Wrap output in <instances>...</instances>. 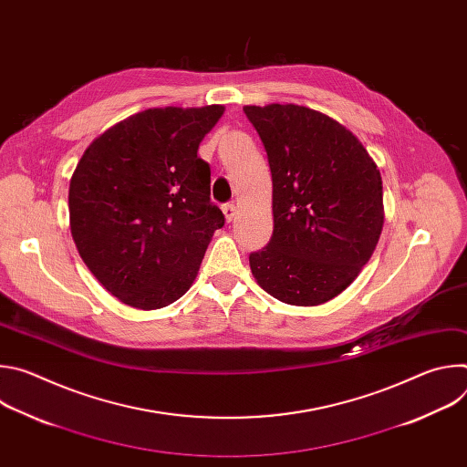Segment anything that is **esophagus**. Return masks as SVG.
<instances>
[{"label":"esophagus","instance_id":"obj_1","mask_svg":"<svg viewBox=\"0 0 467 467\" xmlns=\"http://www.w3.org/2000/svg\"><path fill=\"white\" fill-rule=\"evenodd\" d=\"M236 213H238V209H236L234 203H225V205H223V214H225V220H227V222H233L234 216H236Z\"/></svg>","mask_w":467,"mask_h":467}]
</instances>
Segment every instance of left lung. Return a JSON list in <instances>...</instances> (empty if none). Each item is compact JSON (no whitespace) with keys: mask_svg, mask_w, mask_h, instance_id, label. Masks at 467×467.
<instances>
[{"mask_svg":"<svg viewBox=\"0 0 467 467\" xmlns=\"http://www.w3.org/2000/svg\"><path fill=\"white\" fill-rule=\"evenodd\" d=\"M268 153L274 234L249 254L275 299L316 306L342 294L371 258L384 223L382 179L362 142L301 105H245Z\"/></svg>","mask_w":467,"mask_h":467,"instance_id":"8db88e82","label":"left lung"}]
</instances>
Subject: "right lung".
I'll use <instances>...</instances> for the list:
<instances>
[{"label":"right lung","instance_id":"add662e5","mask_svg":"<svg viewBox=\"0 0 467 467\" xmlns=\"http://www.w3.org/2000/svg\"><path fill=\"white\" fill-rule=\"evenodd\" d=\"M223 105L148 109L83 153L68 193L70 229L94 277L121 303L168 306L188 292L225 223L197 157Z\"/></svg>","mask_w":467,"mask_h":467}]
</instances>
